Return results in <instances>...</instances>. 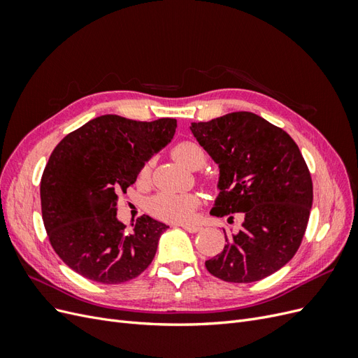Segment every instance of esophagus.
I'll return each mask as SVG.
<instances>
[{
	"mask_svg": "<svg viewBox=\"0 0 358 358\" xmlns=\"http://www.w3.org/2000/svg\"><path fill=\"white\" fill-rule=\"evenodd\" d=\"M183 230H187L188 233H197V231H200L201 230V227H199V225H188V224H185V225H180Z\"/></svg>",
	"mask_w": 358,
	"mask_h": 358,
	"instance_id": "34e87169",
	"label": "esophagus"
}]
</instances>
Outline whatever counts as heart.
Returning <instances> with one entry per match:
<instances>
[{"instance_id": "obj_1", "label": "heart", "mask_w": 358, "mask_h": 358, "mask_svg": "<svg viewBox=\"0 0 358 358\" xmlns=\"http://www.w3.org/2000/svg\"><path fill=\"white\" fill-rule=\"evenodd\" d=\"M183 166L191 170H199L204 166L206 154L200 145L191 140H183L171 150ZM150 164H145L140 170V179L146 180L149 178ZM199 206V197L196 194H175V192H158L149 200L148 209L155 218L169 222H188Z\"/></svg>"}]
</instances>
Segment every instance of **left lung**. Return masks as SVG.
<instances>
[{
	"label": "left lung",
	"mask_w": 358,
	"mask_h": 358,
	"mask_svg": "<svg viewBox=\"0 0 358 358\" xmlns=\"http://www.w3.org/2000/svg\"><path fill=\"white\" fill-rule=\"evenodd\" d=\"M191 131L220 166L215 216H241L242 227L225 233L222 251L206 262L225 282L264 279L294 257L312 208V178L305 159L282 128L251 112H233Z\"/></svg>",
	"instance_id": "obj_1"
}]
</instances>
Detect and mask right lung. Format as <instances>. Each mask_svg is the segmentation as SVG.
Segmentation results:
<instances>
[{
	"label": "right lung",
	"instance_id": "1",
	"mask_svg": "<svg viewBox=\"0 0 358 358\" xmlns=\"http://www.w3.org/2000/svg\"><path fill=\"white\" fill-rule=\"evenodd\" d=\"M176 127L171 117L142 122L103 115L53 149L40 182L41 215L52 248L76 273L122 284L152 263L169 227L143 215L128 231L116 218V201Z\"/></svg>",
	"mask_w": 358,
	"mask_h": 358
}]
</instances>
